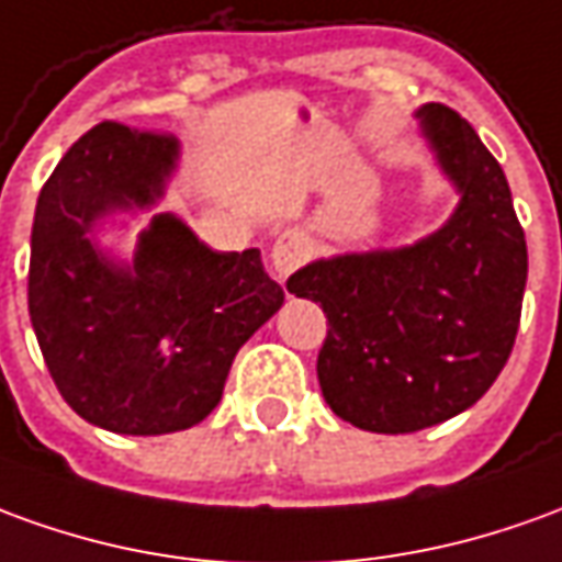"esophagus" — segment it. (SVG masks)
Listing matches in <instances>:
<instances>
[{"instance_id":"1","label":"esophagus","mask_w":562,"mask_h":562,"mask_svg":"<svg viewBox=\"0 0 562 562\" xmlns=\"http://www.w3.org/2000/svg\"><path fill=\"white\" fill-rule=\"evenodd\" d=\"M312 254V247L305 241L303 232H281L272 244V269L281 281H288L290 274L303 266Z\"/></svg>"}]
</instances>
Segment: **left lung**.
<instances>
[{
  "instance_id": "8db88e82",
  "label": "left lung",
  "mask_w": 562,
  "mask_h": 562,
  "mask_svg": "<svg viewBox=\"0 0 562 562\" xmlns=\"http://www.w3.org/2000/svg\"><path fill=\"white\" fill-rule=\"evenodd\" d=\"M416 119L459 192L450 220L404 247L315 259L288 281L327 315L324 401L376 435L422 431L477 404L508 361L526 290L505 170L450 106L425 103Z\"/></svg>"
}]
</instances>
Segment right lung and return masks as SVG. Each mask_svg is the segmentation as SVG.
I'll return each instance as SVG.
<instances>
[{"label":"right lung","instance_id":"add662e5","mask_svg":"<svg viewBox=\"0 0 562 562\" xmlns=\"http://www.w3.org/2000/svg\"><path fill=\"white\" fill-rule=\"evenodd\" d=\"M180 143L100 122L42 186L30 238V321L57 392L115 435L199 425L223 397L238 348L284 305L257 247L214 250L156 214L134 257L100 247L115 216L153 211Z\"/></svg>","mask_w":562,"mask_h":562}]
</instances>
